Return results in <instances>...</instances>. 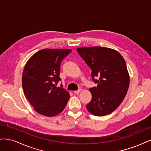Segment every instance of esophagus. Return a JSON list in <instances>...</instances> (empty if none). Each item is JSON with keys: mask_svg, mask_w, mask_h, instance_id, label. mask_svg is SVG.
I'll list each match as a JSON object with an SVG mask.
<instances>
[{"mask_svg": "<svg viewBox=\"0 0 151 151\" xmlns=\"http://www.w3.org/2000/svg\"><path fill=\"white\" fill-rule=\"evenodd\" d=\"M81 89H79V90H76V91H74V93L75 94H78L79 93H80V92L81 91Z\"/></svg>", "mask_w": 151, "mask_h": 151, "instance_id": "1", "label": "esophagus"}]
</instances>
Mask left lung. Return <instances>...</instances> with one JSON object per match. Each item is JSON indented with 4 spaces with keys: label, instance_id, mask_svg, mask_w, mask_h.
<instances>
[{
    "label": "left lung",
    "instance_id": "left-lung-1",
    "mask_svg": "<svg viewBox=\"0 0 151 151\" xmlns=\"http://www.w3.org/2000/svg\"><path fill=\"white\" fill-rule=\"evenodd\" d=\"M76 51L90 68L92 80L97 84L90 88L92 98L87 110L96 116L111 114L129 89L130 78L124 58L118 51L100 46L79 47Z\"/></svg>",
    "mask_w": 151,
    "mask_h": 151
}]
</instances>
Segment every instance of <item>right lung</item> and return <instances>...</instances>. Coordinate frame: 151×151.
Wrapping results in <instances>:
<instances>
[{"mask_svg":"<svg viewBox=\"0 0 151 151\" xmlns=\"http://www.w3.org/2000/svg\"><path fill=\"white\" fill-rule=\"evenodd\" d=\"M72 50L44 49L33 55L22 73V88L27 99L37 113L53 116L64 110L70 99L66 90L56 87L61 80L60 65Z\"/></svg>","mask_w":151,"mask_h":151,"instance_id":"add662e5","label":"right lung"}]
</instances>
